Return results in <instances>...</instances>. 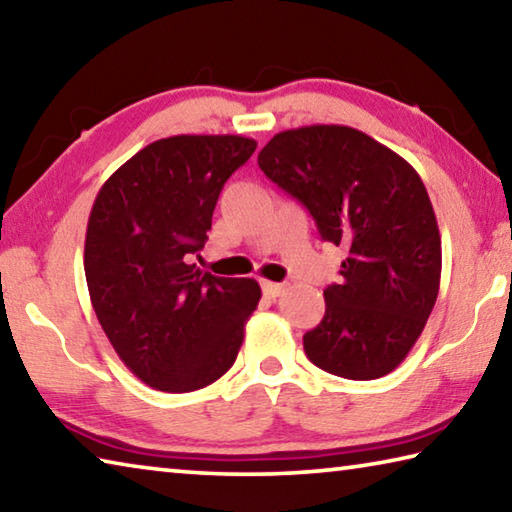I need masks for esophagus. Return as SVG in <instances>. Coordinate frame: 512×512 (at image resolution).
<instances>
[{
    "label": "esophagus",
    "instance_id": "34e87169",
    "mask_svg": "<svg viewBox=\"0 0 512 512\" xmlns=\"http://www.w3.org/2000/svg\"><path fill=\"white\" fill-rule=\"evenodd\" d=\"M262 291H264V296L266 298H271V300H275V298H280L284 291H287V287H284V284H277V282H262Z\"/></svg>",
    "mask_w": 512,
    "mask_h": 512
}]
</instances>
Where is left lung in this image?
I'll return each mask as SVG.
<instances>
[{"label":"left lung","mask_w":512,"mask_h":512,"mask_svg":"<svg viewBox=\"0 0 512 512\" xmlns=\"http://www.w3.org/2000/svg\"><path fill=\"white\" fill-rule=\"evenodd\" d=\"M259 169L341 246L339 284L323 291L325 316L302 336L309 361L345 379H379L420 339L438 298L440 232L427 189L409 162L350 126L277 133Z\"/></svg>","instance_id":"obj_1"}]
</instances>
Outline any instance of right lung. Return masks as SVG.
<instances>
[{
  "label": "right lung",
  "instance_id": "obj_1",
  "mask_svg": "<svg viewBox=\"0 0 512 512\" xmlns=\"http://www.w3.org/2000/svg\"><path fill=\"white\" fill-rule=\"evenodd\" d=\"M241 135H176L144 146L99 189L85 280L99 323L135 377L164 393L210 386L235 363L262 289L192 264L219 194L255 153Z\"/></svg>",
  "mask_w": 512,
  "mask_h": 512
}]
</instances>
